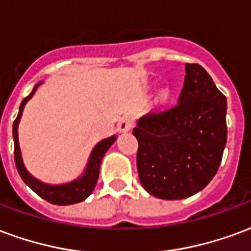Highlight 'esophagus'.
<instances>
[{
    "mask_svg": "<svg viewBox=\"0 0 251 251\" xmlns=\"http://www.w3.org/2000/svg\"><path fill=\"white\" fill-rule=\"evenodd\" d=\"M133 127V118L131 117H122L120 121H118V129L121 131H129Z\"/></svg>",
    "mask_w": 251,
    "mask_h": 251,
    "instance_id": "esophagus-1",
    "label": "esophagus"
}]
</instances>
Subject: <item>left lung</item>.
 I'll list each match as a JSON object with an SVG mask.
<instances>
[{"label": "left lung", "instance_id": "left-lung-1", "mask_svg": "<svg viewBox=\"0 0 251 251\" xmlns=\"http://www.w3.org/2000/svg\"><path fill=\"white\" fill-rule=\"evenodd\" d=\"M185 72L177 103L151 110L133 130L138 177L158 199L201 191L218 172L226 147V97L201 66L187 63Z\"/></svg>", "mask_w": 251, "mask_h": 251}]
</instances>
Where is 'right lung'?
I'll use <instances>...</instances> for the list:
<instances>
[{"instance_id":"obj_1","label":"right lung","mask_w":251,"mask_h":251,"mask_svg":"<svg viewBox=\"0 0 251 251\" xmlns=\"http://www.w3.org/2000/svg\"><path fill=\"white\" fill-rule=\"evenodd\" d=\"M40 86V83L36 86L32 93L23 99V102L20 104V111L17 118L13 122V140H14V163H16V168L19 171L21 179L24 180V183L28 187L35 191L36 194L39 195L40 198H43L47 201H50L52 204L57 205H67V204H75L79 201H83L84 199H87L88 196L91 195V192L97 185L99 176V168H100V163H102V158H103L104 153L107 152L113 142L115 141L117 137H110L106 138L103 141H100L94 148L93 153L90 156L88 160L87 169H86V174L83 175L82 177L76 181H72L70 184L64 185H48L41 183L39 180H36L35 177H32L28 171L25 169L24 164H23V158H21V152H20L19 147V136H17V127H19L20 118L23 114V110H24L25 103L28 102V99L32 98V95L35 94L36 88Z\"/></svg>"}]
</instances>
